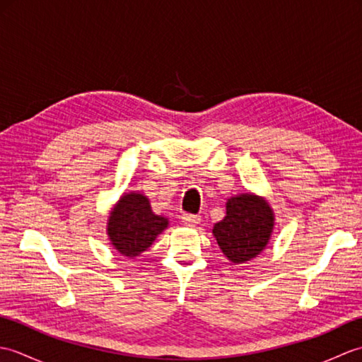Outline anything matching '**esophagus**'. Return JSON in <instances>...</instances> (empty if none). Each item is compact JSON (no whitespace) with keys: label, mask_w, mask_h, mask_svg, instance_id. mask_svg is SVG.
<instances>
[{"label":"esophagus","mask_w":362,"mask_h":362,"mask_svg":"<svg viewBox=\"0 0 362 362\" xmlns=\"http://www.w3.org/2000/svg\"><path fill=\"white\" fill-rule=\"evenodd\" d=\"M199 221H201V218L197 216V214H189V213H185L182 216V222L188 227H194L199 224Z\"/></svg>","instance_id":"obj_1"}]
</instances>
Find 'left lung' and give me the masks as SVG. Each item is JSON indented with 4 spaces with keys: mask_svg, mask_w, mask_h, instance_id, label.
Returning a JSON list of instances; mask_svg holds the SVG:
<instances>
[{
    "mask_svg": "<svg viewBox=\"0 0 362 362\" xmlns=\"http://www.w3.org/2000/svg\"><path fill=\"white\" fill-rule=\"evenodd\" d=\"M274 227V213L263 199L241 194L228 199L227 214L213 227L221 250L233 263H245L263 250Z\"/></svg>",
    "mask_w": 362,
    "mask_h": 362,
    "instance_id": "1",
    "label": "left lung"
}]
</instances>
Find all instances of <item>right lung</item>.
Wrapping results in <instances>:
<instances>
[{"mask_svg":"<svg viewBox=\"0 0 362 362\" xmlns=\"http://www.w3.org/2000/svg\"><path fill=\"white\" fill-rule=\"evenodd\" d=\"M166 227L168 219L152 213L148 197L140 193H129L121 197L110 213L107 232L122 257L134 258L151 247L153 240Z\"/></svg>","mask_w":362,"mask_h":362,"instance_id":"add662e5","label":"right lung"}]
</instances>
